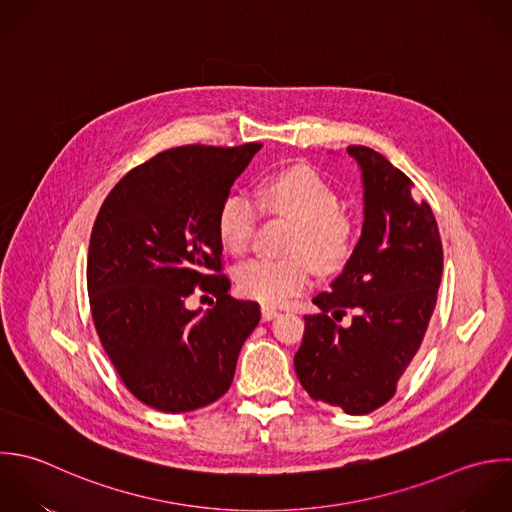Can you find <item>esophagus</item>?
I'll return each mask as SVG.
<instances>
[{"mask_svg":"<svg viewBox=\"0 0 512 512\" xmlns=\"http://www.w3.org/2000/svg\"><path fill=\"white\" fill-rule=\"evenodd\" d=\"M279 315V311L277 309H273V307H263L261 309V317H263V321H271V319H275Z\"/></svg>","mask_w":512,"mask_h":512,"instance_id":"esophagus-1","label":"esophagus"}]
</instances>
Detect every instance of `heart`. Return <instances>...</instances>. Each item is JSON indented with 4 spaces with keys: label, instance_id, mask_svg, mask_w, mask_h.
<instances>
[{
    "label": "heart",
    "instance_id": "b5f03b06",
    "mask_svg": "<svg viewBox=\"0 0 512 512\" xmlns=\"http://www.w3.org/2000/svg\"><path fill=\"white\" fill-rule=\"evenodd\" d=\"M259 197L265 209L297 223L293 253H305L323 269L339 267L353 249V225L339 211L333 187L309 167H293L269 177ZM259 221V205L245 193H231L219 209V237L233 253L251 245ZM313 267L305 257L251 259L237 269L243 295L263 303L281 305L311 283Z\"/></svg>",
    "mask_w": 512,
    "mask_h": 512
}]
</instances>
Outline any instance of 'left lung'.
<instances>
[{"label":"left lung","mask_w":512,"mask_h":512,"mask_svg":"<svg viewBox=\"0 0 512 512\" xmlns=\"http://www.w3.org/2000/svg\"><path fill=\"white\" fill-rule=\"evenodd\" d=\"M363 183V229L341 275L305 315L295 371L315 401L367 415L385 405L419 351L437 305L443 243L411 179L371 147L353 145ZM355 308L349 328L332 320ZM334 318L331 320L328 313Z\"/></svg>","instance_id":"left-lung-1"}]
</instances>
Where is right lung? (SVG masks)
<instances>
[{
    "label": "right lung",
    "instance_id": "right-lung-1",
    "mask_svg": "<svg viewBox=\"0 0 512 512\" xmlns=\"http://www.w3.org/2000/svg\"><path fill=\"white\" fill-rule=\"evenodd\" d=\"M261 143L183 145L129 171L103 201L89 241L95 331L125 387L147 407L187 413L231 387L259 303L227 295L219 209ZM216 275H212V271ZM195 286L213 310L191 312Z\"/></svg>",
    "mask_w": 512,
    "mask_h": 512
}]
</instances>
